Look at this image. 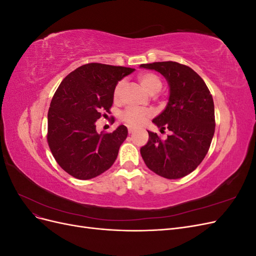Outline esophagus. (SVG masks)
<instances>
[{"label": "esophagus", "instance_id": "1", "mask_svg": "<svg viewBox=\"0 0 256 256\" xmlns=\"http://www.w3.org/2000/svg\"><path fill=\"white\" fill-rule=\"evenodd\" d=\"M128 132H129V134H134L136 132V129L132 128V127H129L128 128Z\"/></svg>", "mask_w": 256, "mask_h": 256}]
</instances>
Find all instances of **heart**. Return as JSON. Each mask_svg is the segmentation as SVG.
Returning <instances> with one entry per match:
<instances>
[{
  "mask_svg": "<svg viewBox=\"0 0 256 256\" xmlns=\"http://www.w3.org/2000/svg\"><path fill=\"white\" fill-rule=\"evenodd\" d=\"M142 86L150 92V94H156L162 88V80L160 76L154 72H144L138 76ZM125 86V81H120L115 85L113 90V98L115 102H118L122 88ZM152 116V112L142 108H127L125 111L120 114V118L127 125L132 127H141Z\"/></svg>",
  "mask_w": 256,
  "mask_h": 256,
  "instance_id": "heart-1",
  "label": "heart"
}]
</instances>
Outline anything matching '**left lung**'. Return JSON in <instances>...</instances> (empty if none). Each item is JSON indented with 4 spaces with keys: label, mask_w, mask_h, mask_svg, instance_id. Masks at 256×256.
Wrapping results in <instances>:
<instances>
[{
    "label": "left lung",
    "mask_w": 256,
    "mask_h": 256,
    "mask_svg": "<svg viewBox=\"0 0 256 256\" xmlns=\"http://www.w3.org/2000/svg\"><path fill=\"white\" fill-rule=\"evenodd\" d=\"M140 67L154 69L166 79L168 102L152 122L160 131H172L164 141L148 131V142L140 150L142 158L157 175L182 178L194 171L210 147L216 126L212 96L204 80L188 66L168 60Z\"/></svg>",
    "instance_id": "1"
}]
</instances>
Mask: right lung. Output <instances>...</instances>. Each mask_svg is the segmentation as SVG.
I'll list each match as a JSON object with an SVG mask.
<instances>
[{"mask_svg": "<svg viewBox=\"0 0 256 256\" xmlns=\"http://www.w3.org/2000/svg\"><path fill=\"white\" fill-rule=\"evenodd\" d=\"M134 70L90 63L60 82L49 108L47 141L54 159L69 175L90 180L109 170L118 158L127 127L98 134L95 122L106 116L104 112L110 113L115 85Z\"/></svg>", "mask_w": 256, "mask_h": 256, "instance_id": "obj_1", "label": "right lung"}]
</instances>
